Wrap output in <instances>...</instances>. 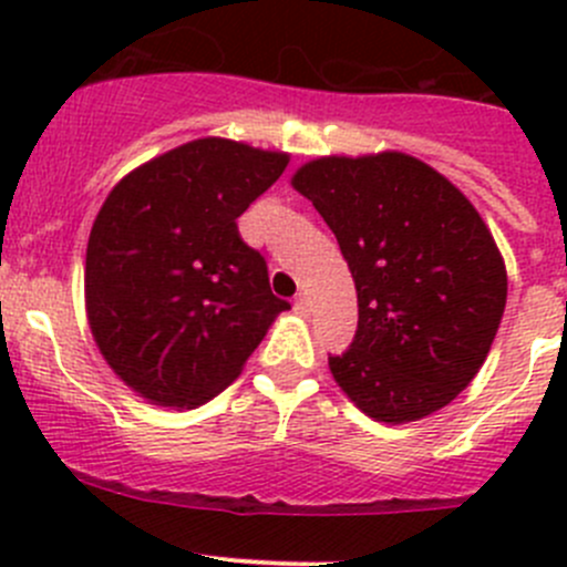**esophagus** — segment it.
<instances>
[{
  "label": "esophagus",
  "instance_id": "34e87169",
  "mask_svg": "<svg viewBox=\"0 0 567 567\" xmlns=\"http://www.w3.org/2000/svg\"><path fill=\"white\" fill-rule=\"evenodd\" d=\"M293 310L299 312V316H310V299H307L305 293H299L293 301Z\"/></svg>",
  "mask_w": 567,
  "mask_h": 567
}]
</instances>
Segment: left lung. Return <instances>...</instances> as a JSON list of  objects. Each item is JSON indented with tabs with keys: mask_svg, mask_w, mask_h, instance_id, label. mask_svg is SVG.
Here are the masks:
<instances>
[{
	"mask_svg": "<svg viewBox=\"0 0 567 567\" xmlns=\"http://www.w3.org/2000/svg\"><path fill=\"white\" fill-rule=\"evenodd\" d=\"M334 233L357 285L337 386L375 422H416L472 384L507 301L483 216L442 173L398 151L323 156L290 177Z\"/></svg>",
	"mask_w": 567,
	"mask_h": 567,
	"instance_id": "1",
	"label": "left lung"
}]
</instances>
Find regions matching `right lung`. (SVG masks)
<instances>
[{
  "mask_svg": "<svg viewBox=\"0 0 567 567\" xmlns=\"http://www.w3.org/2000/svg\"><path fill=\"white\" fill-rule=\"evenodd\" d=\"M288 162L205 136L136 167L101 205L84 262L90 329L114 375L151 403H208L290 310L236 225Z\"/></svg>",
  "mask_w": 567,
  "mask_h": 567,
  "instance_id": "add662e5",
  "label": "right lung"
}]
</instances>
